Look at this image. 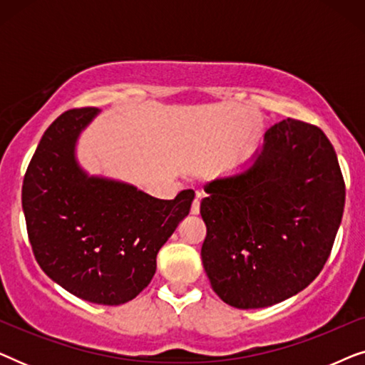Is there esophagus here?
<instances>
[{
    "label": "esophagus",
    "mask_w": 365,
    "mask_h": 365,
    "mask_svg": "<svg viewBox=\"0 0 365 365\" xmlns=\"http://www.w3.org/2000/svg\"><path fill=\"white\" fill-rule=\"evenodd\" d=\"M199 206H201V201H199V196H197L192 201V206H191V214H194V216H197L199 214Z\"/></svg>",
    "instance_id": "obj_1"
}]
</instances>
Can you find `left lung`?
<instances>
[{
    "label": "left lung",
    "mask_w": 365,
    "mask_h": 365,
    "mask_svg": "<svg viewBox=\"0 0 365 365\" xmlns=\"http://www.w3.org/2000/svg\"><path fill=\"white\" fill-rule=\"evenodd\" d=\"M204 191V271L229 306L282 302L322 271L341 226L346 184L317 126L291 118L274 124L246 173Z\"/></svg>",
    "instance_id": "obj_1"
}]
</instances>
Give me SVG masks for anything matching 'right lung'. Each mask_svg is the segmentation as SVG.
<instances>
[{"label":"right lung","mask_w":365,"mask_h":365,"mask_svg":"<svg viewBox=\"0 0 365 365\" xmlns=\"http://www.w3.org/2000/svg\"><path fill=\"white\" fill-rule=\"evenodd\" d=\"M96 114L76 108L54 119L29 161L21 202L39 267L76 297L119 306L151 282L159 249L189 214L194 191L166 201L83 173L74 144Z\"/></svg>","instance_id":"add662e5"}]
</instances>
